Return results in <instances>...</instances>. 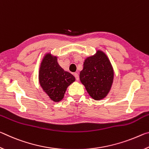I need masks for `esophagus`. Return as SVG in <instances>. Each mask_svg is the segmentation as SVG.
<instances>
[{"label": "esophagus", "mask_w": 149, "mask_h": 149, "mask_svg": "<svg viewBox=\"0 0 149 149\" xmlns=\"http://www.w3.org/2000/svg\"><path fill=\"white\" fill-rule=\"evenodd\" d=\"M74 75L75 77V79H76L77 81L79 80V75H78V74H77V73H74Z\"/></svg>", "instance_id": "obj_1"}]
</instances>
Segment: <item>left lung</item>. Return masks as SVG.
<instances>
[{
  "mask_svg": "<svg viewBox=\"0 0 149 149\" xmlns=\"http://www.w3.org/2000/svg\"><path fill=\"white\" fill-rule=\"evenodd\" d=\"M79 78L93 99H104L110 91L114 78L112 67L107 55L98 50L94 56L85 59Z\"/></svg>",
  "mask_w": 149,
  "mask_h": 149,
  "instance_id": "obj_1",
  "label": "left lung"
}]
</instances>
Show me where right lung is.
I'll use <instances>...</instances> for the list:
<instances>
[{
	"label": "right lung",
	"mask_w": 149,
	"mask_h": 149,
	"mask_svg": "<svg viewBox=\"0 0 149 149\" xmlns=\"http://www.w3.org/2000/svg\"><path fill=\"white\" fill-rule=\"evenodd\" d=\"M39 79L42 89L50 99L59 102L64 97L67 87L75 81V77L60 66L57 57L49 53L41 62Z\"/></svg>",
	"instance_id": "1"
}]
</instances>
